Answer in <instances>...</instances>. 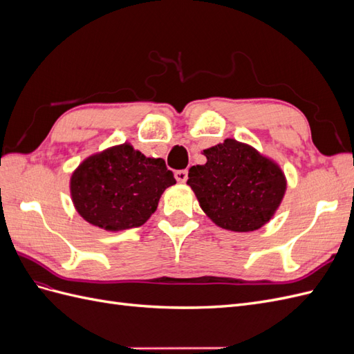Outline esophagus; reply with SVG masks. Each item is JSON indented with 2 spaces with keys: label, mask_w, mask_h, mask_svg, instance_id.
<instances>
[{
  "label": "esophagus",
  "mask_w": 354,
  "mask_h": 354,
  "mask_svg": "<svg viewBox=\"0 0 354 354\" xmlns=\"http://www.w3.org/2000/svg\"><path fill=\"white\" fill-rule=\"evenodd\" d=\"M176 180L178 181V183H186L187 181V169H180V171H176Z\"/></svg>",
  "instance_id": "obj_1"
}]
</instances>
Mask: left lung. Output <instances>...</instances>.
Listing matches in <instances>:
<instances>
[{"label": "left lung", "instance_id": "left-lung-1", "mask_svg": "<svg viewBox=\"0 0 354 354\" xmlns=\"http://www.w3.org/2000/svg\"><path fill=\"white\" fill-rule=\"evenodd\" d=\"M202 153L207 164L189 169L187 185L212 223L232 232H252L273 218L286 192L277 162L234 138Z\"/></svg>", "mask_w": 354, "mask_h": 354}]
</instances>
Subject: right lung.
Segmentation results:
<instances>
[{
    "instance_id": "1",
    "label": "right lung",
    "mask_w": 354,
    "mask_h": 354,
    "mask_svg": "<svg viewBox=\"0 0 354 354\" xmlns=\"http://www.w3.org/2000/svg\"><path fill=\"white\" fill-rule=\"evenodd\" d=\"M173 185L176 178L162 158H147L122 143L82 160L71 177V196L85 221L120 232L145 224Z\"/></svg>"
}]
</instances>
